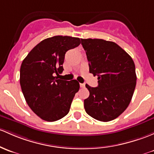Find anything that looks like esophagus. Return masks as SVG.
Segmentation results:
<instances>
[{
	"instance_id": "esophagus-1",
	"label": "esophagus",
	"mask_w": 154,
	"mask_h": 154,
	"mask_svg": "<svg viewBox=\"0 0 154 154\" xmlns=\"http://www.w3.org/2000/svg\"><path fill=\"white\" fill-rule=\"evenodd\" d=\"M80 88H85V84L84 83H80Z\"/></svg>"
}]
</instances>
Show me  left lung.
<instances>
[{
  "instance_id": "left-lung-1",
  "label": "left lung",
  "mask_w": 154,
  "mask_h": 154,
  "mask_svg": "<svg viewBox=\"0 0 154 154\" xmlns=\"http://www.w3.org/2000/svg\"><path fill=\"white\" fill-rule=\"evenodd\" d=\"M89 72L97 76L98 86L85 87L89 97L84 100L88 115L102 122L118 117L128 108L137 83L131 57L114 42L103 39H81Z\"/></svg>"
}]
</instances>
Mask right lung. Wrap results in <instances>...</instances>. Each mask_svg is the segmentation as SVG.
I'll list each match as a JSON object with an SVG mask.
<instances>
[{"label":"right lung","instance_id":"right-lung-1","mask_svg":"<svg viewBox=\"0 0 154 154\" xmlns=\"http://www.w3.org/2000/svg\"><path fill=\"white\" fill-rule=\"evenodd\" d=\"M80 44L78 38L54 36L42 40L23 60L20 83L28 106L43 120L54 122L67 115L80 84L57 76L63 71L65 54Z\"/></svg>","mask_w":154,"mask_h":154}]
</instances>
